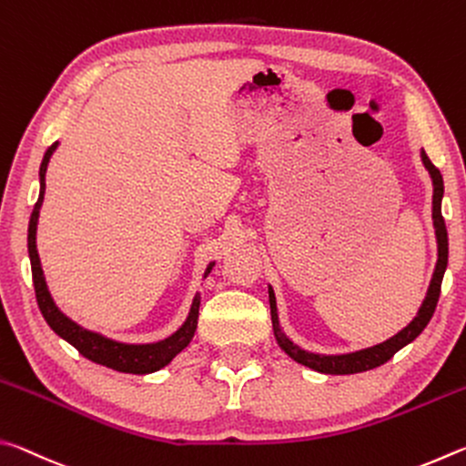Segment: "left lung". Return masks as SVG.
I'll use <instances>...</instances> for the list:
<instances>
[{"label": "left lung", "instance_id": "1", "mask_svg": "<svg viewBox=\"0 0 466 466\" xmlns=\"http://www.w3.org/2000/svg\"><path fill=\"white\" fill-rule=\"evenodd\" d=\"M421 160L425 164V168L430 170L431 175V183H433V208H431V216H433V226H436V238H438V263H436V271H433V278L430 283L428 296H425L423 304L417 317L411 320V325L405 327L399 335H394L389 341H384L380 345L370 347V350H361L356 353H347V356H317V353H309L304 350H299L291 341H288L283 333L279 330V322H278V309H275V296L273 289H269V304H271V319H273V330L275 337H278V343L281 345V350L288 353L289 358H294L298 364H302L306 368L314 370V372L320 374H358V372H366V370H374L378 366H382L389 361L394 353L399 350H403L407 343L415 341L417 337L421 335V330L428 327V322L431 320L433 312H436L438 306V298H440V289H441V278H444L446 265H448V232H446V224L444 218H441V195H444V180H441L440 170L433 167L428 154L421 149Z\"/></svg>", "mask_w": 466, "mask_h": 466}]
</instances>
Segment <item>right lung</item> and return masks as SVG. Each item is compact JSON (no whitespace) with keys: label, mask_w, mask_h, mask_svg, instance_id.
I'll return each mask as SVG.
<instances>
[{"label":"right lung","mask_w":466,"mask_h":466,"mask_svg":"<svg viewBox=\"0 0 466 466\" xmlns=\"http://www.w3.org/2000/svg\"><path fill=\"white\" fill-rule=\"evenodd\" d=\"M55 147H57V141H55V144L45 152L43 164H41V195H38V201L35 203L33 216H30V224H28V255H30V265H33V281H35L38 309H41L46 325H49L59 337L66 339L67 343H72L84 358H88L90 361H94V364L119 370V372H125V374L156 372V370L170 364V360L191 343L197 329V320H199V296H195L187 322L177 330L175 335L164 339V341L149 343V345H127V343L110 341L106 337L90 333V330L82 329L80 325H76L74 320H69L66 314L59 312V309L55 306L53 298L49 294V289H46L41 261H38V252H36V222H38V209H41L43 195H45V172H46V164H49V157L55 152ZM209 269L211 265L208 267V273Z\"/></svg>","instance_id":"obj_1"}]
</instances>
